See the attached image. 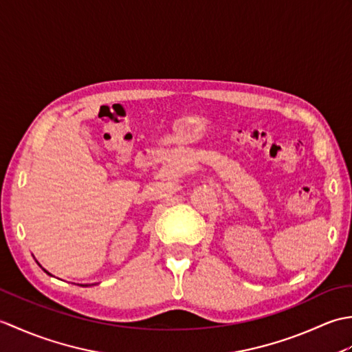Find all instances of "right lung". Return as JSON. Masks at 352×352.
<instances>
[{
    "label": "right lung",
    "mask_w": 352,
    "mask_h": 352,
    "mask_svg": "<svg viewBox=\"0 0 352 352\" xmlns=\"http://www.w3.org/2000/svg\"><path fill=\"white\" fill-rule=\"evenodd\" d=\"M43 271H45V269H43ZM45 272H47V274H50L48 271H45ZM50 275H51V274H50ZM85 287H87V284H86V286H85Z\"/></svg>",
    "instance_id": "1"
}]
</instances>
